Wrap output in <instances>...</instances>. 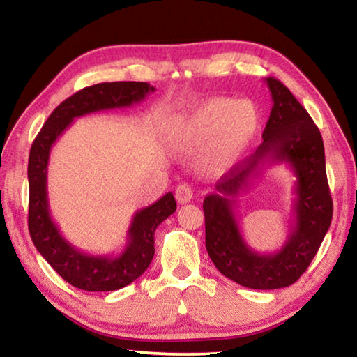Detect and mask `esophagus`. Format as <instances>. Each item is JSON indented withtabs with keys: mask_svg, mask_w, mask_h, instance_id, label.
I'll return each instance as SVG.
<instances>
[{
	"mask_svg": "<svg viewBox=\"0 0 357 357\" xmlns=\"http://www.w3.org/2000/svg\"><path fill=\"white\" fill-rule=\"evenodd\" d=\"M174 197H176V202H178L179 204L189 203V202L192 200V197H193L192 187H190L189 184H185V183L178 184L176 190H174Z\"/></svg>",
	"mask_w": 357,
	"mask_h": 357,
	"instance_id": "34e87169",
	"label": "esophagus"
}]
</instances>
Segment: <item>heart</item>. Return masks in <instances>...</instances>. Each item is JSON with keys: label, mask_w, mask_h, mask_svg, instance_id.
I'll return each instance as SVG.
<instances>
[{"label": "heart", "mask_w": 357, "mask_h": 357, "mask_svg": "<svg viewBox=\"0 0 357 357\" xmlns=\"http://www.w3.org/2000/svg\"><path fill=\"white\" fill-rule=\"evenodd\" d=\"M258 126L259 113L252 102L213 98L174 119L170 140L179 149H195L211 141L202 162L211 170H222L253 140Z\"/></svg>", "instance_id": "1"}]
</instances>
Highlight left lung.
<instances>
[{
  "label": "left lung",
  "mask_w": 357,
  "mask_h": 357,
  "mask_svg": "<svg viewBox=\"0 0 357 357\" xmlns=\"http://www.w3.org/2000/svg\"><path fill=\"white\" fill-rule=\"evenodd\" d=\"M264 82L273 98V110L263 143L243 164L223 174L215 184L217 192L203 202L209 258L229 280L253 289L293 285L317 255L332 220L321 134L285 84L273 77ZM271 161H285L295 173V220L280 251L257 254L240 234L234 206L236 197Z\"/></svg>",
  "instance_id": "obj_1"
}]
</instances>
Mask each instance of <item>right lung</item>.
I'll list each match as a JSON object with an SVG mask.
<instances>
[{
	"label": "right lung",
	"instance_id": "1",
	"mask_svg": "<svg viewBox=\"0 0 357 357\" xmlns=\"http://www.w3.org/2000/svg\"><path fill=\"white\" fill-rule=\"evenodd\" d=\"M154 86L144 82L98 83L61 102L33 142L28 160V228L33 244L45 261L72 287L84 291H114L137 280L154 257L155 228L176 211L172 192L137 211L128 229V244L118 257L89 255L66 239L48 209L47 170L52 146L75 118L124 108L142 102Z\"/></svg>",
	"mask_w": 357,
	"mask_h": 357
}]
</instances>
